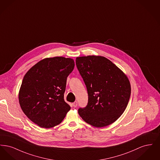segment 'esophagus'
Listing matches in <instances>:
<instances>
[{
	"label": "esophagus",
	"instance_id": "34e87169",
	"mask_svg": "<svg viewBox=\"0 0 160 160\" xmlns=\"http://www.w3.org/2000/svg\"><path fill=\"white\" fill-rule=\"evenodd\" d=\"M72 106L74 107H76L77 106V101L74 102L72 104Z\"/></svg>",
	"mask_w": 160,
	"mask_h": 160
}]
</instances>
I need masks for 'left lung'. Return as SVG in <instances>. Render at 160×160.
I'll return each mask as SVG.
<instances>
[{
  "label": "left lung",
  "mask_w": 160,
  "mask_h": 160,
  "mask_svg": "<svg viewBox=\"0 0 160 160\" xmlns=\"http://www.w3.org/2000/svg\"><path fill=\"white\" fill-rule=\"evenodd\" d=\"M77 68L88 93V105L78 114L86 123L97 128L115 122L124 112L131 95L127 76L103 56L77 57Z\"/></svg>",
  "instance_id": "8db88e82"
}]
</instances>
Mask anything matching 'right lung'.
Returning <instances> with one entry per match:
<instances>
[{"label":"right lung","instance_id":"obj_1","mask_svg":"<svg viewBox=\"0 0 160 160\" xmlns=\"http://www.w3.org/2000/svg\"><path fill=\"white\" fill-rule=\"evenodd\" d=\"M74 65L71 58H46L24 76L19 103L24 113L39 127L50 128L59 125L71 109L64 100V92Z\"/></svg>","mask_w":160,"mask_h":160}]
</instances>
